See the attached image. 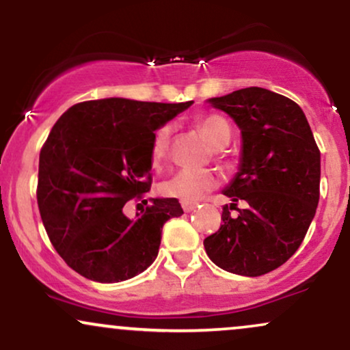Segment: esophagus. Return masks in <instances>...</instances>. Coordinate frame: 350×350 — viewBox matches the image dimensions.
Masks as SVG:
<instances>
[{
    "instance_id": "obj_1",
    "label": "esophagus",
    "mask_w": 350,
    "mask_h": 350,
    "mask_svg": "<svg viewBox=\"0 0 350 350\" xmlns=\"http://www.w3.org/2000/svg\"><path fill=\"white\" fill-rule=\"evenodd\" d=\"M196 207H198V204H196V202H183L184 212H192Z\"/></svg>"
}]
</instances>
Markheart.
Returning a JSON list of instances; mask_svg holds the SVG:
<instances>
[{"label": "heart", "instance_id": "b5f03b06", "mask_svg": "<svg viewBox=\"0 0 350 350\" xmlns=\"http://www.w3.org/2000/svg\"><path fill=\"white\" fill-rule=\"evenodd\" d=\"M198 126L207 138V142L214 148L227 146L232 138L230 124L220 115L200 116L198 120ZM171 133V124H164L156 131L151 146L152 161L156 164L161 163L166 158L167 150H170ZM217 184H219V179H217L215 172L208 170H183L176 172L172 178L163 184V192L170 198L180 199L183 202H198Z\"/></svg>", "mask_w": 350, "mask_h": 350}]
</instances>
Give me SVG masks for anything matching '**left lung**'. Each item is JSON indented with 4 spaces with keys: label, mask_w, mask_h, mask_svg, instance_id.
Returning a JSON list of instances; mask_svg holds the SVG:
<instances>
[{
    "label": "left lung",
    "mask_w": 350,
    "mask_h": 350,
    "mask_svg": "<svg viewBox=\"0 0 350 350\" xmlns=\"http://www.w3.org/2000/svg\"><path fill=\"white\" fill-rule=\"evenodd\" d=\"M242 135L239 171L224 189L222 226L204 240L222 270L260 276L298 250L319 202L321 152L298 103L262 87L208 98ZM243 200L245 209L236 207ZM235 208L239 216H232Z\"/></svg>",
    "instance_id": "obj_1"
}]
</instances>
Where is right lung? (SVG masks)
<instances>
[{"label": "right lung", "mask_w": 350, "mask_h": 350, "mask_svg": "<svg viewBox=\"0 0 350 350\" xmlns=\"http://www.w3.org/2000/svg\"><path fill=\"white\" fill-rule=\"evenodd\" d=\"M192 103L88 100L52 126L39 154L38 206L52 245L79 275L118 283L156 260L163 226L184 214L179 200L144 199L152 204L135 219L123 207L150 192L154 131Z\"/></svg>", "instance_id": "obj_1"}]
</instances>
